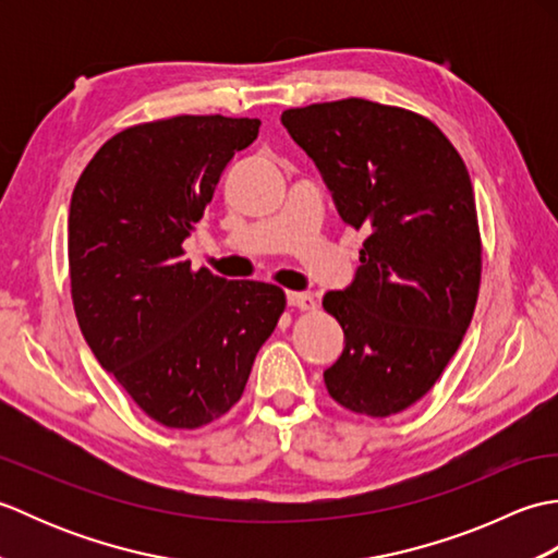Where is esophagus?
I'll return each mask as SVG.
<instances>
[{
    "label": "esophagus",
    "mask_w": 558,
    "mask_h": 558,
    "mask_svg": "<svg viewBox=\"0 0 558 558\" xmlns=\"http://www.w3.org/2000/svg\"><path fill=\"white\" fill-rule=\"evenodd\" d=\"M288 304L294 306V310H304V312H314L316 302L312 294L306 292H288Z\"/></svg>",
    "instance_id": "obj_1"
}]
</instances>
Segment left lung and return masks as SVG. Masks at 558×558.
<instances>
[{
    "label": "left lung",
    "instance_id": "obj_1",
    "mask_svg": "<svg viewBox=\"0 0 558 558\" xmlns=\"http://www.w3.org/2000/svg\"><path fill=\"white\" fill-rule=\"evenodd\" d=\"M364 230L360 268L326 292L345 348L324 372L330 398L366 417L414 405L438 381L475 314L482 240L465 162L426 117L348 98L280 117Z\"/></svg>",
    "mask_w": 558,
    "mask_h": 558
}]
</instances>
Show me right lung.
<instances>
[{"label":"right lung","mask_w":558,"mask_h":558,"mask_svg":"<svg viewBox=\"0 0 558 558\" xmlns=\"http://www.w3.org/2000/svg\"><path fill=\"white\" fill-rule=\"evenodd\" d=\"M258 120L180 114L129 126L81 172L69 280L81 333L150 420L198 429L242 398L286 292L192 270L184 240Z\"/></svg>","instance_id":"right-lung-1"}]
</instances>
